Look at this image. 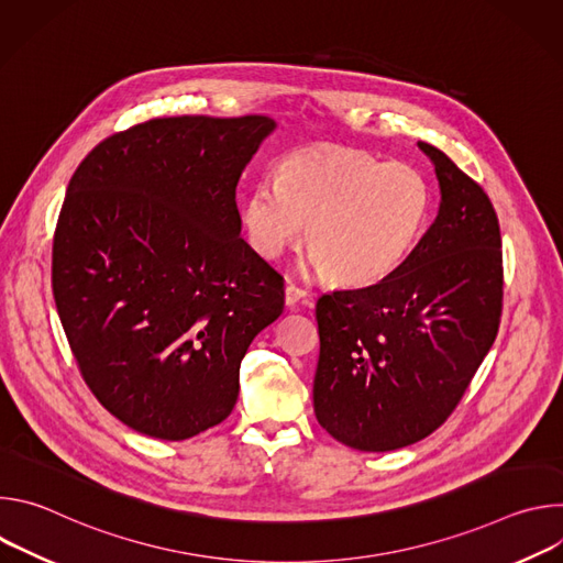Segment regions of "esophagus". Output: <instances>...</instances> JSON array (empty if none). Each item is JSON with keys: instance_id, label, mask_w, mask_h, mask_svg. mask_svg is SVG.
I'll return each mask as SVG.
<instances>
[{"instance_id": "esophagus-1", "label": "esophagus", "mask_w": 563, "mask_h": 563, "mask_svg": "<svg viewBox=\"0 0 563 563\" xmlns=\"http://www.w3.org/2000/svg\"><path fill=\"white\" fill-rule=\"evenodd\" d=\"M285 302H287V307H296L298 302L309 305V291L298 287V285H294V283H287V287H285Z\"/></svg>"}]
</instances>
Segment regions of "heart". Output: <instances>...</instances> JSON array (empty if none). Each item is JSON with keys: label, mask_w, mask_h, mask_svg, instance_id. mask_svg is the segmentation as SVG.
Returning <instances> with one entry per match:
<instances>
[{"label": "heart", "mask_w": 563, "mask_h": 563, "mask_svg": "<svg viewBox=\"0 0 563 563\" xmlns=\"http://www.w3.org/2000/svg\"><path fill=\"white\" fill-rule=\"evenodd\" d=\"M432 211L426 176L406 163L336 146L283 157L274 180H258L243 205L252 247L278 258L302 238L330 283L372 285L406 263Z\"/></svg>", "instance_id": "1"}]
</instances>
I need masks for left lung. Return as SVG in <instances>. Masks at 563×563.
<instances>
[{
	"label": "left lung",
	"instance_id": "8db88e82",
	"mask_svg": "<svg viewBox=\"0 0 563 563\" xmlns=\"http://www.w3.org/2000/svg\"><path fill=\"white\" fill-rule=\"evenodd\" d=\"M439 216L380 283L320 296L313 412L336 441L387 452L412 445L456 410L490 352L504 311L497 211L478 183L428 142Z\"/></svg>",
	"mask_w": 563,
	"mask_h": 563
}]
</instances>
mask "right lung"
<instances>
[{
    "instance_id": "add662e5",
    "label": "right lung",
    "mask_w": 563,
    "mask_h": 563,
    "mask_svg": "<svg viewBox=\"0 0 563 563\" xmlns=\"http://www.w3.org/2000/svg\"><path fill=\"white\" fill-rule=\"evenodd\" d=\"M267 115L155 118L79 163L53 233L51 285L79 374L146 437L222 423L283 276L240 238L235 185Z\"/></svg>"
}]
</instances>
